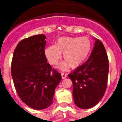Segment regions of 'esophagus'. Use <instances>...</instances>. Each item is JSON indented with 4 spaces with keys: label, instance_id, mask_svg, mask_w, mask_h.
<instances>
[{
    "label": "esophagus",
    "instance_id": "1",
    "mask_svg": "<svg viewBox=\"0 0 122 122\" xmlns=\"http://www.w3.org/2000/svg\"><path fill=\"white\" fill-rule=\"evenodd\" d=\"M67 77V75L66 74H65V73H61V77L62 79H65V78Z\"/></svg>",
    "mask_w": 122,
    "mask_h": 122
}]
</instances>
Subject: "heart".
<instances>
[{"label": "heart", "instance_id": "heart-1", "mask_svg": "<svg viewBox=\"0 0 122 122\" xmlns=\"http://www.w3.org/2000/svg\"><path fill=\"white\" fill-rule=\"evenodd\" d=\"M92 51V42L88 37L63 36L57 40L56 45H50L45 50L46 59L51 65H56L63 53V61L58 66L60 70L68 66L76 68L86 61Z\"/></svg>", "mask_w": 122, "mask_h": 122}]
</instances>
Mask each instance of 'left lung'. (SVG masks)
I'll use <instances>...</instances> for the list:
<instances>
[{
	"label": "left lung",
	"instance_id": "8db88e82",
	"mask_svg": "<svg viewBox=\"0 0 122 122\" xmlns=\"http://www.w3.org/2000/svg\"><path fill=\"white\" fill-rule=\"evenodd\" d=\"M89 59L68 75L73 83V100L81 109H89L100 102L107 84L109 61L104 45L95 38Z\"/></svg>",
	"mask_w": 122,
	"mask_h": 122
}]
</instances>
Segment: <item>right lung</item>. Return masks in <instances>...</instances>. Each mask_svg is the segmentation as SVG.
<instances>
[{"label": "right lung", "mask_w": 122, "mask_h": 122, "mask_svg": "<svg viewBox=\"0 0 122 122\" xmlns=\"http://www.w3.org/2000/svg\"><path fill=\"white\" fill-rule=\"evenodd\" d=\"M46 36L39 34L24 39L15 49L11 76L18 96L27 106L44 109L51 106L61 74L52 69L45 54Z\"/></svg>", "instance_id": "1"}]
</instances>
